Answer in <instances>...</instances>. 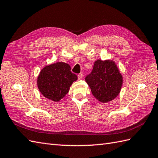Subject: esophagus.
Returning a JSON list of instances; mask_svg holds the SVG:
<instances>
[{"mask_svg": "<svg viewBox=\"0 0 158 158\" xmlns=\"http://www.w3.org/2000/svg\"><path fill=\"white\" fill-rule=\"evenodd\" d=\"M77 77H78V79H79V80L83 78V75H82V74H79V75H77Z\"/></svg>", "mask_w": 158, "mask_h": 158, "instance_id": "1", "label": "esophagus"}]
</instances>
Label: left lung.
<instances>
[{
    "mask_svg": "<svg viewBox=\"0 0 158 158\" xmlns=\"http://www.w3.org/2000/svg\"><path fill=\"white\" fill-rule=\"evenodd\" d=\"M85 81L92 94L102 103L114 100L120 93L123 77L115 63L111 60H97Z\"/></svg>",
    "mask_w": 158,
    "mask_h": 158,
    "instance_id": "obj_1",
    "label": "left lung"
}]
</instances>
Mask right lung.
Wrapping results in <instances>:
<instances>
[{
  "instance_id": "right-lung-1",
  "label": "right lung",
  "mask_w": 158,
  "mask_h": 158,
  "mask_svg": "<svg viewBox=\"0 0 158 158\" xmlns=\"http://www.w3.org/2000/svg\"><path fill=\"white\" fill-rule=\"evenodd\" d=\"M77 76L71 71L69 64L57 62L44 67L37 78V86L41 94L48 99L57 102L69 91Z\"/></svg>"
}]
</instances>
